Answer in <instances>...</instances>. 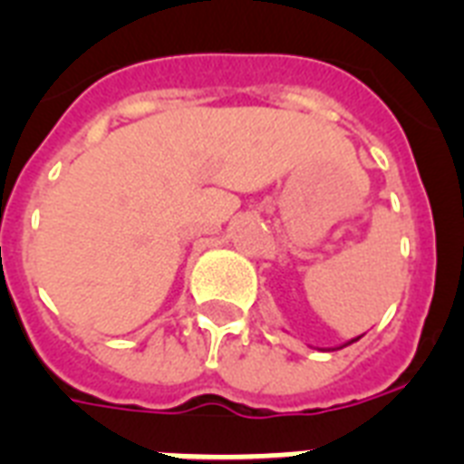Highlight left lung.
<instances>
[{"label": "left lung", "instance_id": "obj_1", "mask_svg": "<svg viewBox=\"0 0 464 464\" xmlns=\"http://www.w3.org/2000/svg\"><path fill=\"white\" fill-rule=\"evenodd\" d=\"M361 336H362V334H361ZM361 336H355V339H351V342L342 343V346H339V348H343V346H351V343H355V342H358V339H361ZM332 351H336V348H332Z\"/></svg>", "mask_w": 464, "mask_h": 464}]
</instances>
